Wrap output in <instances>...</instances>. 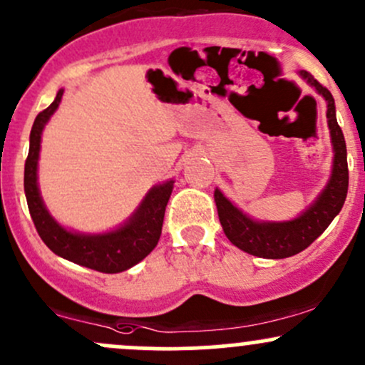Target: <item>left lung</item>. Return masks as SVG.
I'll list each match as a JSON object with an SVG mask.
<instances>
[{"mask_svg":"<svg viewBox=\"0 0 365 365\" xmlns=\"http://www.w3.org/2000/svg\"><path fill=\"white\" fill-rule=\"evenodd\" d=\"M301 76L308 81L327 101V120L331 128L332 146H334V165L332 175L325 190L317 198V202L297 219L285 222H257L238 210L219 190H215L214 198L217 205L219 221L226 237L233 245L245 252L266 259H284L299 254L301 250L312 245L332 219L343 209L348 193V162L346 143L336 120V106L331 92L320 85L312 74L301 71Z\"/></svg>","mask_w":365,"mask_h":365,"instance_id":"obj_1","label":"left lung"}]
</instances>
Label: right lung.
<instances>
[{
	"mask_svg": "<svg viewBox=\"0 0 365 365\" xmlns=\"http://www.w3.org/2000/svg\"><path fill=\"white\" fill-rule=\"evenodd\" d=\"M62 93L64 90H58L56 101L36 116L33 128H31L29 155H27L24 167V191L29 214L41 240L57 256L76 262V264L87 266L96 272H125L143 261L158 244L160 235H162L163 215H165V207L170 198L174 181H167L165 184L153 187L143 200L137 212L128 219L127 225L116 231H111V233H71L57 225L43 205L40 191H38L36 170L43 127L58 108Z\"/></svg>",
	"mask_w": 365,
	"mask_h": 365,
	"instance_id": "obj_1",
	"label": "right lung"
}]
</instances>
